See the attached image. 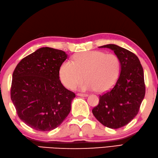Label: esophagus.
Instances as JSON below:
<instances>
[{
	"mask_svg": "<svg viewBox=\"0 0 158 158\" xmlns=\"http://www.w3.org/2000/svg\"><path fill=\"white\" fill-rule=\"evenodd\" d=\"M77 96H79V97H88V94H87L78 93V94H77Z\"/></svg>",
	"mask_w": 158,
	"mask_h": 158,
	"instance_id": "1",
	"label": "esophagus"
}]
</instances>
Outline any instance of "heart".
Here are the masks:
<instances>
[{"mask_svg":"<svg viewBox=\"0 0 158 158\" xmlns=\"http://www.w3.org/2000/svg\"><path fill=\"white\" fill-rule=\"evenodd\" d=\"M120 73L121 61L116 54L96 50L76 54L73 62H64L59 69L60 79L66 88L73 89L85 79L80 89L98 93L110 90Z\"/></svg>","mask_w":158,"mask_h":158,"instance_id":"obj_1","label":"heart"}]
</instances>
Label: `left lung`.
I'll use <instances>...</instances> for the list:
<instances>
[{"mask_svg": "<svg viewBox=\"0 0 158 158\" xmlns=\"http://www.w3.org/2000/svg\"><path fill=\"white\" fill-rule=\"evenodd\" d=\"M109 48L121 61V73L115 85L99 96V104L92 112L105 127L119 128L128 124L137 113L145 95L144 70L135 54L114 44L99 47Z\"/></svg>", "mask_w": 158, "mask_h": 158, "instance_id": "obj_1", "label": "left lung"}]
</instances>
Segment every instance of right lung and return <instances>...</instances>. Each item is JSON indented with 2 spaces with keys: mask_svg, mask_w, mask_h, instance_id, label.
<instances>
[{
  "mask_svg": "<svg viewBox=\"0 0 158 158\" xmlns=\"http://www.w3.org/2000/svg\"><path fill=\"white\" fill-rule=\"evenodd\" d=\"M68 54L52 48H39L23 59L14 70L11 99L25 124L39 131H50L70 113L75 97L59 79V69Z\"/></svg>",
  "mask_w": 158,
  "mask_h": 158,
  "instance_id": "add662e5",
  "label": "right lung"
}]
</instances>
